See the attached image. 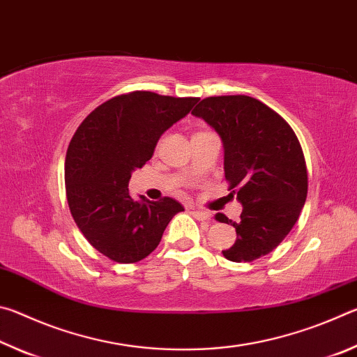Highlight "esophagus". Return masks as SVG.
I'll use <instances>...</instances> for the list:
<instances>
[{"mask_svg":"<svg viewBox=\"0 0 357 357\" xmlns=\"http://www.w3.org/2000/svg\"><path fill=\"white\" fill-rule=\"evenodd\" d=\"M192 214L195 219L198 220H211V213H206V211H192Z\"/></svg>","mask_w":357,"mask_h":357,"instance_id":"obj_1","label":"esophagus"}]
</instances>
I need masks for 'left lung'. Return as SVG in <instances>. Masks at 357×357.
<instances>
[{
    "instance_id": "8db88e82",
    "label": "left lung",
    "mask_w": 357,
    "mask_h": 357,
    "mask_svg": "<svg viewBox=\"0 0 357 357\" xmlns=\"http://www.w3.org/2000/svg\"><path fill=\"white\" fill-rule=\"evenodd\" d=\"M220 135L225 179L243 204L231 223L236 241L223 257L249 263L268 255L291 231L307 198V167L294 130L273 108L249 96L206 98L192 112ZM238 192H236V190Z\"/></svg>"
}]
</instances>
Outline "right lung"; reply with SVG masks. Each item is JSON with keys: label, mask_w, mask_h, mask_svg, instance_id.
Segmentation results:
<instances>
[{"label": "right lung", "mask_w": 357, "mask_h": 357, "mask_svg": "<svg viewBox=\"0 0 357 357\" xmlns=\"http://www.w3.org/2000/svg\"><path fill=\"white\" fill-rule=\"evenodd\" d=\"M197 98L151 91L121 94L83 119L66 154L64 181L70 214L96 250L116 263H137L157 245L183 204L165 197L129 195L132 172L153 157L160 135L183 119Z\"/></svg>", "instance_id": "obj_1"}]
</instances>
